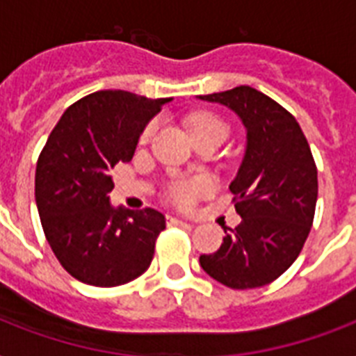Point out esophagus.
Listing matches in <instances>:
<instances>
[{
    "mask_svg": "<svg viewBox=\"0 0 356 356\" xmlns=\"http://www.w3.org/2000/svg\"><path fill=\"white\" fill-rule=\"evenodd\" d=\"M168 222L173 223V225H192V223L186 222V220H181V218H175V216L168 218Z\"/></svg>",
    "mask_w": 356,
    "mask_h": 356,
    "instance_id": "1",
    "label": "esophagus"
}]
</instances>
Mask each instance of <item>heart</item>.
Here are the masks:
<instances>
[{
    "label": "heart",
    "mask_w": 356,
    "mask_h": 356,
    "mask_svg": "<svg viewBox=\"0 0 356 356\" xmlns=\"http://www.w3.org/2000/svg\"><path fill=\"white\" fill-rule=\"evenodd\" d=\"M190 129H192V134L200 133H211V131H218V133H227V125L223 123V120H220L214 114L201 113L195 114L194 118L190 120ZM155 131V123H149L147 127L142 131V136H140V142L145 144L147 140L151 138V134ZM212 188V184L209 179H192V181H184V183H177L172 186V197L177 201L181 207H192L195 201L200 200L201 195L209 194Z\"/></svg>",
    "instance_id": "obj_1"
}]
</instances>
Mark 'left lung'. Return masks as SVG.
<instances>
[{
    "label": "left lung",
    "mask_w": 356,
    "mask_h": 356,
    "mask_svg": "<svg viewBox=\"0 0 356 356\" xmlns=\"http://www.w3.org/2000/svg\"><path fill=\"white\" fill-rule=\"evenodd\" d=\"M233 108L248 129L242 166L231 183L242 216L201 268L233 290L270 284L293 264L314 222L318 168L298 120L251 86L200 96Z\"/></svg>",
    "instance_id": "1"
}]
</instances>
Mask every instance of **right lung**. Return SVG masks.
Returning a JSON list of instances; mask_svg holds the SVG:
<instances>
[{
    "mask_svg": "<svg viewBox=\"0 0 356 356\" xmlns=\"http://www.w3.org/2000/svg\"><path fill=\"white\" fill-rule=\"evenodd\" d=\"M170 97L99 90L70 105L40 151L35 197L42 229L64 270L92 286L134 281L166 229L156 209H113L111 173L133 159L140 133Z\"/></svg>",
    "mask_w": 356,
    "mask_h": 356,
    "instance_id": "obj_1",
    "label": "right lung"
}]
</instances>
